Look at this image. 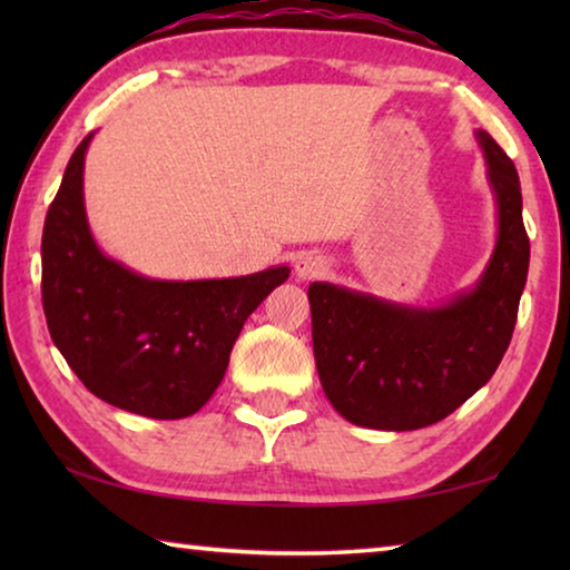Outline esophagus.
I'll return each instance as SVG.
<instances>
[{"label":"esophagus","mask_w":570,"mask_h":570,"mask_svg":"<svg viewBox=\"0 0 570 570\" xmlns=\"http://www.w3.org/2000/svg\"><path fill=\"white\" fill-rule=\"evenodd\" d=\"M326 268H330V264H326L324 256H320V254H304V256H298L294 272H296L298 282H312V278L324 276Z\"/></svg>","instance_id":"1"}]
</instances>
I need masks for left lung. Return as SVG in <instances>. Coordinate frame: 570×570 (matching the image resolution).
<instances>
[{
    "label": "left lung",
    "instance_id": "1",
    "mask_svg": "<svg viewBox=\"0 0 570 570\" xmlns=\"http://www.w3.org/2000/svg\"><path fill=\"white\" fill-rule=\"evenodd\" d=\"M475 140L498 218L493 254L475 284L432 306L330 282L308 286L324 394L360 428L407 432L445 420L493 377L513 336L530 262L520 180L485 130Z\"/></svg>",
    "mask_w": 570,
    "mask_h": 570
}]
</instances>
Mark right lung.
Instances as JSON below:
<instances>
[{
    "instance_id": "1",
    "label": "right lung",
    "mask_w": 570,
    "mask_h": 570,
    "mask_svg": "<svg viewBox=\"0 0 570 570\" xmlns=\"http://www.w3.org/2000/svg\"><path fill=\"white\" fill-rule=\"evenodd\" d=\"M67 163L42 230L52 342L95 397L153 420L196 414L224 380L244 322L292 268L230 278H153L115 262L85 210V153Z\"/></svg>"
}]
</instances>
